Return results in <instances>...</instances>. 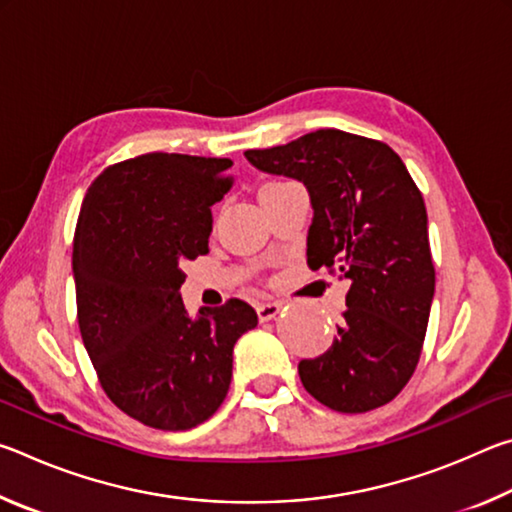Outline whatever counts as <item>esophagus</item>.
<instances>
[{
	"instance_id": "obj_1",
	"label": "esophagus",
	"mask_w": 512,
	"mask_h": 512,
	"mask_svg": "<svg viewBox=\"0 0 512 512\" xmlns=\"http://www.w3.org/2000/svg\"><path fill=\"white\" fill-rule=\"evenodd\" d=\"M280 309H282V305H280V302H275V300L259 302V305H257V318L262 320V323H266V320H271V318H275L277 314H280Z\"/></svg>"
}]
</instances>
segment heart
<instances>
[{
  "label": "heart",
  "instance_id": "b5f03b06",
  "mask_svg": "<svg viewBox=\"0 0 512 512\" xmlns=\"http://www.w3.org/2000/svg\"><path fill=\"white\" fill-rule=\"evenodd\" d=\"M268 185H275V183H268Z\"/></svg>",
  "mask_w": 512,
  "mask_h": 512
}]
</instances>
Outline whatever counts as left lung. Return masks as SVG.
I'll use <instances>...</instances> for the list:
<instances>
[{"label": "left lung", "instance_id": "left-lung-1", "mask_svg": "<svg viewBox=\"0 0 512 512\" xmlns=\"http://www.w3.org/2000/svg\"><path fill=\"white\" fill-rule=\"evenodd\" d=\"M244 155L305 183L314 207L307 264L350 284L334 343L298 363L302 386L332 411L379 409L418 366L436 289L418 185L391 146L336 128Z\"/></svg>", "mask_w": 512, "mask_h": 512}]
</instances>
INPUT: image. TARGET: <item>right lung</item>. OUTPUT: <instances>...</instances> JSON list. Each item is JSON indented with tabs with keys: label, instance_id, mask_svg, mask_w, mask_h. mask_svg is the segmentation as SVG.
I'll return each instance as SVG.
<instances>
[{
	"label": "right lung",
	"instance_id": "obj_1",
	"mask_svg": "<svg viewBox=\"0 0 512 512\" xmlns=\"http://www.w3.org/2000/svg\"><path fill=\"white\" fill-rule=\"evenodd\" d=\"M228 158L146 153L103 169L74 232L76 318L99 384L151 429L187 431L228 395L232 348L257 325L248 302L187 316V259L207 255L214 203L235 178Z\"/></svg>",
	"mask_w": 512,
	"mask_h": 512
}]
</instances>
